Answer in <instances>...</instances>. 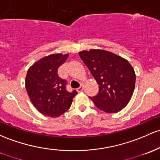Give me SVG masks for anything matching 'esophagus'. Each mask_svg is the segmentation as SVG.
Masks as SVG:
<instances>
[{
    "label": "esophagus",
    "mask_w": 160,
    "mask_h": 160,
    "mask_svg": "<svg viewBox=\"0 0 160 160\" xmlns=\"http://www.w3.org/2000/svg\"><path fill=\"white\" fill-rule=\"evenodd\" d=\"M83 86H80V87H79V88H77V92H82V91H83Z\"/></svg>",
    "instance_id": "1"
}]
</instances>
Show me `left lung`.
I'll return each mask as SVG.
<instances>
[{"label": "left lung", "mask_w": 160, "mask_h": 160, "mask_svg": "<svg viewBox=\"0 0 160 160\" xmlns=\"http://www.w3.org/2000/svg\"><path fill=\"white\" fill-rule=\"evenodd\" d=\"M99 85V92L89 97L101 111L116 113L123 109L134 93L136 75L133 67L121 56L101 49L79 52Z\"/></svg>", "instance_id": "1"}]
</instances>
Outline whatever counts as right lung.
I'll use <instances>...</instances> for the list:
<instances>
[{
    "instance_id": "right-lung-1",
    "label": "right lung",
    "mask_w": 160,
    "mask_h": 160,
    "mask_svg": "<svg viewBox=\"0 0 160 160\" xmlns=\"http://www.w3.org/2000/svg\"><path fill=\"white\" fill-rule=\"evenodd\" d=\"M69 54H53L36 61L28 70L26 89L32 105L40 113L58 117L71 107L76 90L69 92L67 81L59 77L58 69Z\"/></svg>"
}]
</instances>
